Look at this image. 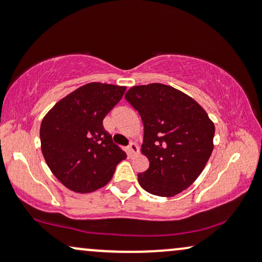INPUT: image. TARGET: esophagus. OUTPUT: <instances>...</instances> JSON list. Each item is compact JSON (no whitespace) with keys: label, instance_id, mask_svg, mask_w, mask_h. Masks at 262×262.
Listing matches in <instances>:
<instances>
[{"label":"esophagus","instance_id":"obj_1","mask_svg":"<svg viewBox=\"0 0 262 262\" xmlns=\"http://www.w3.org/2000/svg\"><path fill=\"white\" fill-rule=\"evenodd\" d=\"M138 151V145L135 143H130L128 145V154L129 155H133V154H135V152Z\"/></svg>","mask_w":262,"mask_h":262}]
</instances>
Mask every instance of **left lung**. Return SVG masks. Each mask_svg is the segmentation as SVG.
Returning a JSON list of instances; mask_svg holds the SVG:
<instances>
[{
    "label": "left lung",
    "mask_w": 262,
    "mask_h": 262,
    "mask_svg": "<svg viewBox=\"0 0 262 262\" xmlns=\"http://www.w3.org/2000/svg\"><path fill=\"white\" fill-rule=\"evenodd\" d=\"M127 100L144 124L141 152L149 169L138 175L149 193L172 197L201 175L213 151L214 124L193 98L172 86L132 87Z\"/></svg>",
    "instance_id": "left-lung-1"
}]
</instances>
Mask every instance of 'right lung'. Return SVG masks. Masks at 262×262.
Returning a JSON list of instances; mask_svg holds the SVG:
<instances>
[{
	"label": "right lung",
	"mask_w": 262,
	"mask_h": 262,
	"mask_svg": "<svg viewBox=\"0 0 262 262\" xmlns=\"http://www.w3.org/2000/svg\"><path fill=\"white\" fill-rule=\"evenodd\" d=\"M124 86L91 82L60 100L40 125L41 152L65 187L89 193L112 179L127 158L103 128V119L122 100Z\"/></svg>",
	"instance_id": "1"
}]
</instances>
